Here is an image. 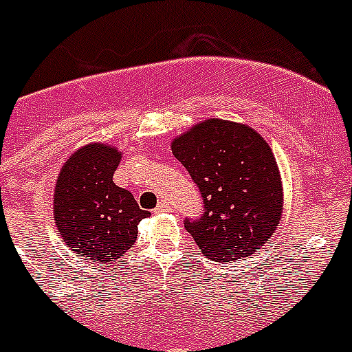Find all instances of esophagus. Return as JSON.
Returning <instances> with one entry per match:
<instances>
[{"label":"esophagus","instance_id":"obj_1","mask_svg":"<svg viewBox=\"0 0 352 352\" xmlns=\"http://www.w3.org/2000/svg\"><path fill=\"white\" fill-rule=\"evenodd\" d=\"M170 209V204L167 201H160L159 204H157V208H155V212H166Z\"/></svg>","mask_w":352,"mask_h":352}]
</instances>
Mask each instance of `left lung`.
<instances>
[{
    "label": "left lung",
    "mask_w": 352,
    "mask_h": 352,
    "mask_svg": "<svg viewBox=\"0 0 352 352\" xmlns=\"http://www.w3.org/2000/svg\"><path fill=\"white\" fill-rule=\"evenodd\" d=\"M173 153L201 192L204 211L185 228L211 260L235 262L260 250L283 211L272 150L246 125L211 118L173 141Z\"/></svg>",
    "instance_id": "obj_1"
}]
</instances>
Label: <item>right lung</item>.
<instances>
[{
	"instance_id": "obj_1",
	"label": "right lung",
	"mask_w": 352,
	"mask_h": 352,
	"mask_svg": "<svg viewBox=\"0 0 352 352\" xmlns=\"http://www.w3.org/2000/svg\"><path fill=\"white\" fill-rule=\"evenodd\" d=\"M120 155L106 144H87L64 164L56 186L54 211L63 241L102 263L124 256L136 243L140 221L150 216L129 190L113 183Z\"/></svg>"
}]
</instances>
